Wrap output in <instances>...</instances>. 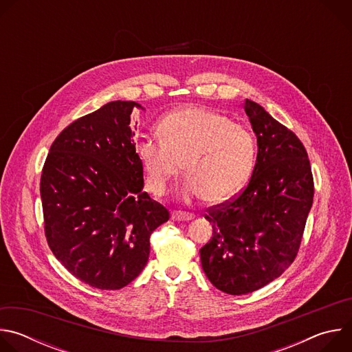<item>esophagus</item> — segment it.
Here are the masks:
<instances>
[{"label":"esophagus","mask_w":352,"mask_h":352,"mask_svg":"<svg viewBox=\"0 0 352 352\" xmlns=\"http://www.w3.org/2000/svg\"><path fill=\"white\" fill-rule=\"evenodd\" d=\"M171 219L175 221H189L192 219H195V214L189 213V212H182V210H174L171 214Z\"/></svg>","instance_id":"1"}]
</instances>
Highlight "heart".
Masks as SVG:
<instances>
[{"label":"heart","instance_id":"b5f03b06","mask_svg":"<svg viewBox=\"0 0 352 352\" xmlns=\"http://www.w3.org/2000/svg\"><path fill=\"white\" fill-rule=\"evenodd\" d=\"M157 136L142 138L135 146L146 188L156 196L166 193L184 167L188 174L184 197L206 196L212 204L224 202L242 189L252 171V133L221 113L178 109L159 121Z\"/></svg>","mask_w":352,"mask_h":352}]
</instances>
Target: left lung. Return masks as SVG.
Wrapping results in <instances>:
<instances>
[{"label":"left lung","instance_id":"8db88e82","mask_svg":"<svg viewBox=\"0 0 352 352\" xmlns=\"http://www.w3.org/2000/svg\"><path fill=\"white\" fill-rule=\"evenodd\" d=\"M258 139L256 164L234 199L209 208L213 236L200 249L210 283L231 295L254 292L294 262L314 202V175L298 136L262 106L243 104Z\"/></svg>","mask_w":352,"mask_h":352}]
</instances>
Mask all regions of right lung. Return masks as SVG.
<instances>
[{"label":"right lung","mask_w":352,"mask_h":352,"mask_svg":"<svg viewBox=\"0 0 352 352\" xmlns=\"http://www.w3.org/2000/svg\"><path fill=\"white\" fill-rule=\"evenodd\" d=\"M135 102H110L69 124L47 155L40 195L47 243L82 283L120 289L147 263L150 235L170 219L143 192L131 129Z\"/></svg>","instance_id":"1"}]
</instances>
